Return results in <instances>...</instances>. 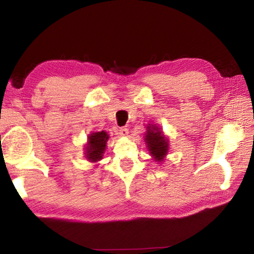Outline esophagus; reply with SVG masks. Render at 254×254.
I'll list each match as a JSON object with an SVG mask.
<instances>
[{
  "instance_id": "1",
  "label": "esophagus",
  "mask_w": 254,
  "mask_h": 254,
  "mask_svg": "<svg viewBox=\"0 0 254 254\" xmlns=\"http://www.w3.org/2000/svg\"><path fill=\"white\" fill-rule=\"evenodd\" d=\"M119 134L121 136H127L128 128L127 127H120L119 128Z\"/></svg>"
}]
</instances>
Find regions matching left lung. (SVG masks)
Wrapping results in <instances>:
<instances>
[{"instance_id":"obj_1","label":"left lung","mask_w":254,"mask_h":254,"mask_svg":"<svg viewBox=\"0 0 254 254\" xmlns=\"http://www.w3.org/2000/svg\"><path fill=\"white\" fill-rule=\"evenodd\" d=\"M144 133V142L147 144L149 154L156 162H163L168 154L169 139L157 124H148Z\"/></svg>"}]
</instances>
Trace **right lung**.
<instances>
[{"label":"right lung","instance_id":"right-lung-1","mask_svg":"<svg viewBox=\"0 0 254 254\" xmlns=\"http://www.w3.org/2000/svg\"><path fill=\"white\" fill-rule=\"evenodd\" d=\"M110 139V135L106 131L101 132H92L87 136V142L85 144V158L89 162L96 163L103 159L104 152L106 150L107 140Z\"/></svg>","mask_w":254,"mask_h":254}]
</instances>
